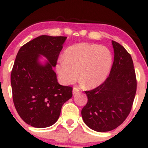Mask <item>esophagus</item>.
Listing matches in <instances>:
<instances>
[{
    "label": "esophagus",
    "instance_id": "34e87169",
    "mask_svg": "<svg viewBox=\"0 0 148 148\" xmlns=\"http://www.w3.org/2000/svg\"><path fill=\"white\" fill-rule=\"evenodd\" d=\"M79 90L77 88L74 87V88H73V90H72V93H73V95H76V93L79 92Z\"/></svg>",
    "mask_w": 148,
    "mask_h": 148
}]
</instances>
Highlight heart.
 I'll list each match as a JSON object with an SVG mask.
<instances>
[{
  "mask_svg": "<svg viewBox=\"0 0 148 148\" xmlns=\"http://www.w3.org/2000/svg\"><path fill=\"white\" fill-rule=\"evenodd\" d=\"M64 60L56 64V72L64 84H71L78 76L88 88L99 86L111 69L113 56L107 47L88 43L76 44L64 52Z\"/></svg>",
  "mask_w": 148,
  "mask_h": 148,
  "instance_id": "heart-1",
  "label": "heart"
}]
</instances>
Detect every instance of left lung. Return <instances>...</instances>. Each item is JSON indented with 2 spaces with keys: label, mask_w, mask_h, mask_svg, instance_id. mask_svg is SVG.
I'll list each match as a JSON object with an SVG mask.
<instances>
[{
  "label": "left lung",
  "mask_w": 148,
  "mask_h": 148,
  "mask_svg": "<svg viewBox=\"0 0 148 148\" xmlns=\"http://www.w3.org/2000/svg\"><path fill=\"white\" fill-rule=\"evenodd\" d=\"M114 61L109 76L100 86L85 91L88 102L81 111L84 123L99 132L111 131L126 120L136 92V77L132 56L112 40Z\"/></svg>",
  "instance_id": "1"
}]
</instances>
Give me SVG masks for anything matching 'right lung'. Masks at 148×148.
Returning <instances> with one entry per match:
<instances>
[{
	"mask_svg": "<svg viewBox=\"0 0 148 148\" xmlns=\"http://www.w3.org/2000/svg\"><path fill=\"white\" fill-rule=\"evenodd\" d=\"M66 39L41 35L22 46L16 55L11 72L13 102L22 120L32 127L53 125L72 97V87L59 84L53 70ZM40 55L49 62L40 64Z\"/></svg>",
	"mask_w": 148,
	"mask_h": 148,
	"instance_id": "1",
	"label": "right lung"
}]
</instances>
